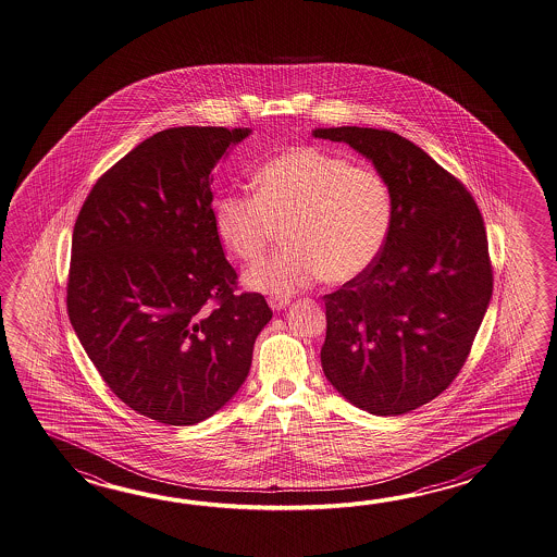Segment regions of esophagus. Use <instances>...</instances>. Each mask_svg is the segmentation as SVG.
Instances as JSON below:
<instances>
[{"label": "esophagus", "instance_id": "34e87169", "mask_svg": "<svg viewBox=\"0 0 557 557\" xmlns=\"http://www.w3.org/2000/svg\"><path fill=\"white\" fill-rule=\"evenodd\" d=\"M288 305H290V300L283 298V296H271L269 298V307L273 308V310H284Z\"/></svg>", "mask_w": 557, "mask_h": 557}]
</instances>
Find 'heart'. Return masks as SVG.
Segmentation results:
<instances>
[{
  "mask_svg": "<svg viewBox=\"0 0 557 557\" xmlns=\"http://www.w3.org/2000/svg\"><path fill=\"white\" fill-rule=\"evenodd\" d=\"M394 202L370 165L305 145L276 154L255 173V195L216 197V237L235 259L255 262L284 228L286 249L245 274L250 290L290 296L322 276L348 283L376 262L391 233Z\"/></svg>",
  "mask_w": 557,
  "mask_h": 557,
  "instance_id": "b5f03b06",
  "label": "heart"
}]
</instances>
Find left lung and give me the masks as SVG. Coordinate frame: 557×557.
I'll use <instances>...</instances> for the list:
<instances>
[{"instance_id": "obj_1", "label": "left lung", "mask_w": 557, "mask_h": 557, "mask_svg": "<svg viewBox=\"0 0 557 557\" xmlns=\"http://www.w3.org/2000/svg\"><path fill=\"white\" fill-rule=\"evenodd\" d=\"M312 135L372 161L394 202L376 262L324 296V376L360 410L406 414L450 386L484 320L494 288L484 219L462 183L398 133Z\"/></svg>"}]
</instances>
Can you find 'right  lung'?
Returning <instances> with one entry per match:
<instances>
[{"instance_id": "right-lung-1", "label": "right lung", "mask_w": 557, "mask_h": 557, "mask_svg": "<svg viewBox=\"0 0 557 557\" xmlns=\"http://www.w3.org/2000/svg\"><path fill=\"white\" fill-rule=\"evenodd\" d=\"M249 135L154 133L95 183L73 226V331L119 400L166 426L199 424L237 394L273 319L264 296L235 293L211 207V171Z\"/></svg>"}]
</instances>
